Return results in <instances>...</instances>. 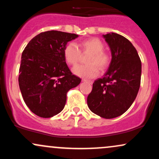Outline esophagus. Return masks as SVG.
<instances>
[{
  "mask_svg": "<svg viewBox=\"0 0 159 159\" xmlns=\"http://www.w3.org/2000/svg\"><path fill=\"white\" fill-rule=\"evenodd\" d=\"M82 81L83 82H86V83H89V84H93V81H90V80H87V79H82Z\"/></svg>",
  "mask_w": 159,
  "mask_h": 159,
  "instance_id": "34e87169",
  "label": "esophagus"
}]
</instances>
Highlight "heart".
Wrapping results in <instances>:
<instances>
[{
    "mask_svg": "<svg viewBox=\"0 0 159 159\" xmlns=\"http://www.w3.org/2000/svg\"><path fill=\"white\" fill-rule=\"evenodd\" d=\"M78 46L74 43H69L63 50V56L67 64H77L80 57V51L90 53L87 60V65H79L72 69L75 75L81 78H93L98 74V68L105 69L110 63V55L103 50L104 44L98 38H90L78 43Z\"/></svg>",
    "mask_w": 159,
    "mask_h": 159,
    "instance_id": "1",
    "label": "heart"
}]
</instances>
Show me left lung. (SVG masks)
<instances>
[{
  "mask_svg": "<svg viewBox=\"0 0 159 159\" xmlns=\"http://www.w3.org/2000/svg\"><path fill=\"white\" fill-rule=\"evenodd\" d=\"M111 52L107 71L93 84L87 105L105 119L117 117L134 102L140 85L141 61L130 41L115 33L103 35Z\"/></svg>",
  "mask_w": 159,
  "mask_h": 159,
  "instance_id": "obj_1",
  "label": "left lung"
}]
</instances>
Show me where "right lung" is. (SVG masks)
Returning <instances> with one entry per match:
<instances>
[{"instance_id":"right-lung-1","label":"right lung","mask_w":159,"mask_h":159,"mask_svg":"<svg viewBox=\"0 0 159 159\" xmlns=\"http://www.w3.org/2000/svg\"><path fill=\"white\" fill-rule=\"evenodd\" d=\"M75 34L49 30L34 36L21 54L19 84L24 101L40 117L55 116L64 108L66 93L81 83L72 75L63 56Z\"/></svg>"}]
</instances>
